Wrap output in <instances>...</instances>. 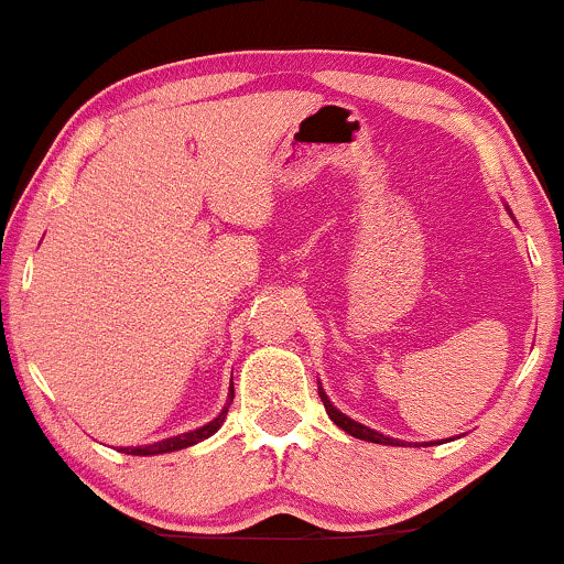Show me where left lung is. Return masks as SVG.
<instances>
[{
    "mask_svg": "<svg viewBox=\"0 0 564 564\" xmlns=\"http://www.w3.org/2000/svg\"><path fill=\"white\" fill-rule=\"evenodd\" d=\"M318 394H321L323 405H326V413H328V416H332V422H334L336 426H341V430H345L347 435H352V437H358V440H368V443H379V445H400V440L381 435V432H377V430H368L366 424L355 422V419H349V416H345V413H341V411H336L332 400H328V394L323 392V387H318ZM403 445H405V443H403ZM424 445H430V443H424Z\"/></svg>",
    "mask_w": 564,
    "mask_h": 564,
    "instance_id": "left-lung-1",
    "label": "left lung"
}]
</instances>
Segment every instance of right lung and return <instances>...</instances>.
Here are the masks:
<instances>
[{
  "label": "right lung",
  "mask_w": 564,
  "mask_h": 564,
  "mask_svg": "<svg viewBox=\"0 0 564 564\" xmlns=\"http://www.w3.org/2000/svg\"><path fill=\"white\" fill-rule=\"evenodd\" d=\"M230 403H232V387H230V394H228V405H230ZM228 405L223 408V413H219L217 419H212L209 424L198 426V430L183 432V435H177V437L159 440V443H153V445H134V448H121V453H129V456H159V453H172V451L191 448V445L200 443V440H206V437L215 435L219 426H223L225 416H228Z\"/></svg>",
  "instance_id": "obj_1"
}]
</instances>
